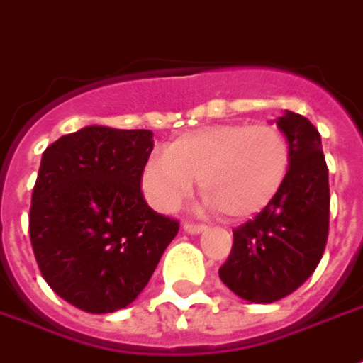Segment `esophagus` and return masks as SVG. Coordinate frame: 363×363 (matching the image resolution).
Listing matches in <instances>:
<instances>
[{"mask_svg":"<svg viewBox=\"0 0 363 363\" xmlns=\"http://www.w3.org/2000/svg\"><path fill=\"white\" fill-rule=\"evenodd\" d=\"M205 225H194V223H182V231L189 233V235H199V233L205 231Z\"/></svg>","mask_w":363,"mask_h":363,"instance_id":"1","label":"esophagus"}]
</instances>
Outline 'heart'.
I'll return each mask as SVG.
<instances>
[{
  "label": "heart",
  "instance_id": "heart-1",
  "mask_svg": "<svg viewBox=\"0 0 363 363\" xmlns=\"http://www.w3.org/2000/svg\"><path fill=\"white\" fill-rule=\"evenodd\" d=\"M291 167V148L271 124L223 122L177 136L143 169V193L160 213H172L191 194L194 179L205 206L229 219H249L279 194Z\"/></svg>",
  "mask_w": 363,
  "mask_h": 363
}]
</instances>
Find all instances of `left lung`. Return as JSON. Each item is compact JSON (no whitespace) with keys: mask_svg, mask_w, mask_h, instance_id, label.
<instances>
[{"mask_svg":"<svg viewBox=\"0 0 363 363\" xmlns=\"http://www.w3.org/2000/svg\"><path fill=\"white\" fill-rule=\"evenodd\" d=\"M291 148L279 194L255 219L233 231L220 281L249 303H273L294 294L321 261L330 229V182L318 128L285 110L275 120Z\"/></svg>","mask_w":363,"mask_h":363,"instance_id":"8db88e82","label":"left lung"}]
</instances>
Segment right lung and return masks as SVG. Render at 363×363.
I'll return each instance as SVG.
<instances>
[{
  "mask_svg": "<svg viewBox=\"0 0 363 363\" xmlns=\"http://www.w3.org/2000/svg\"><path fill=\"white\" fill-rule=\"evenodd\" d=\"M150 130L84 126L50 144L32 193L30 239L45 283L88 313L130 306L179 223L140 191Z\"/></svg>",
  "mask_w": 363,
  "mask_h": 363,
  "instance_id": "add662e5",
  "label": "right lung"
}]
</instances>
